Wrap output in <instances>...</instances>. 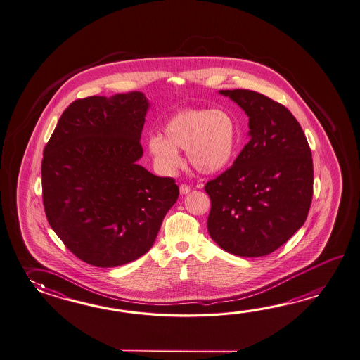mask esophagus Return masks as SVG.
<instances>
[{"label":"esophagus","instance_id":"esophagus-1","mask_svg":"<svg viewBox=\"0 0 360 360\" xmlns=\"http://www.w3.org/2000/svg\"><path fill=\"white\" fill-rule=\"evenodd\" d=\"M190 191H191V187H190L188 184H182L179 186V192H181V195H186V193H188Z\"/></svg>","mask_w":360,"mask_h":360}]
</instances>
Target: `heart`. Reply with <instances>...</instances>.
Here are the masks:
<instances>
[{"label":"heart","mask_w":360,"mask_h":360,"mask_svg":"<svg viewBox=\"0 0 360 360\" xmlns=\"http://www.w3.org/2000/svg\"><path fill=\"white\" fill-rule=\"evenodd\" d=\"M162 136L148 141L158 167L172 173L182 164L178 150H186L188 162L200 173L214 174L227 169L238 148V127L228 111L186 109L176 111L162 125Z\"/></svg>","instance_id":"heart-1"}]
</instances>
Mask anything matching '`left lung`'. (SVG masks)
I'll return each mask as SVG.
<instances>
[{
  "label": "left lung",
  "instance_id": "8db88e82",
  "mask_svg": "<svg viewBox=\"0 0 360 360\" xmlns=\"http://www.w3.org/2000/svg\"><path fill=\"white\" fill-rule=\"evenodd\" d=\"M249 117L250 141L232 167L205 184L209 235L233 255L264 257L305 223L313 159L302 128L282 103L250 89H226Z\"/></svg>",
  "mask_w": 360,
  "mask_h": 360
}]
</instances>
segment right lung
<instances>
[{"mask_svg": "<svg viewBox=\"0 0 360 360\" xmlns=\"http://www.w3.org/2000/svg\"><path fill=\"white\" fill-rule=\"evenodd\" d=\"M147 109L141 92L75 100L44 147L46 217L87 264L111 268L146 254L179 195L173 178L137 164Z\"/></svg>", "mask_w": 360, "mask_h": 360, "instance_id": "add662e5", "label": "right lung"}]
</instances>
